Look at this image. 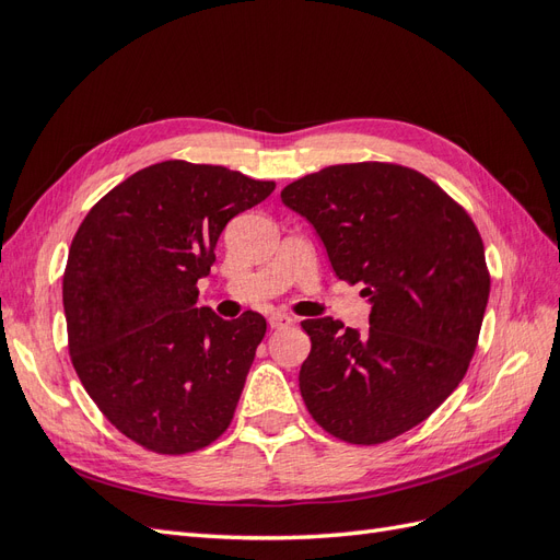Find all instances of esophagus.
Segmentation results:
<instances>
[{
	"label": "esophagus",
	"instance_id": "1",
	"mask_svg": "<svg viewBox=\"0 0 560 560\" xmlns=\"http://www.w3.org/2000/svg\"><path fill=\"white\" fill-rule=\"evenodd\" d=\"M268 325L273 327V329H284V327H292L294 319L287 315V313H273V315L268 317Z\"/></svg>",
	"mask_w": 560,
	"mask_h": 560
}]
</instances>
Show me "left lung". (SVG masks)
Listing matches in <instances>:
<instances>
[{"label": "left lung", "instance_id": "1", "mask_svg": "<svg viewBox=\"0 0 560 560\" xmlns=\"http://www.w3.org/2000/svg\"><path fill=\"white\" fill-rule=\"evenodd\" d=\"M280 198L371 303L364 334L334 317L301 322L311 416L364 446L416 428L463 381L479 341L490 278L477 226L442 186L395 163L329 165Z\"/></svg>", "mask_w": 560, "mask_h": 560}]
</instances>
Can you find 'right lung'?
Masks as SVG:
<instances>
[{
    "label": "right lung",
    "mask_w": 560,
    "mask_h": 560,
    "mask_svg": "<svg viewBox=\"0 0 560 560\" xmlns=\"http://www.w3.org/2000/svg\"><path fill=\"white\" fill-rule=\"evenodd\" d=\"M276 189L222 165L163 161L93 206L67 257L77 374L112 425L154 453L206 448L231 425L264 315L196 308L224 226Z\"/></svg>",
    "instance_id": "right-lung-1"
}]
</instances>
